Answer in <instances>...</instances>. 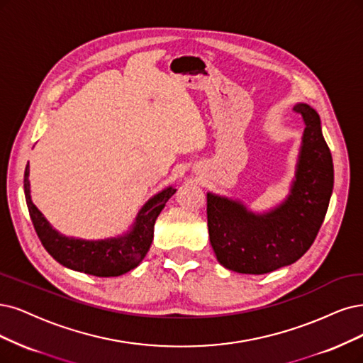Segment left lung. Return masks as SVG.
Instances as JSON below:
<instances>
[{
	"instance_id": "1",
	"label": "left lung",
	"mask_w": 363,
	"mask_h": 363,
	"mask_svg": "<svg viewBox=\"0 0 363 363\" xmlns=\"http://www.w3.org/2000/svg\"><path fill=\"white\" fill-rule=\"evenodd\" d=\"M305 123L296 174L283 203L264 213L224 196L208 193V230L217 260L239 274L262 275L299 260L323 224L333 190V163L320 116L298 103Z\"/></svg>"
}]
</instances>
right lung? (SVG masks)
I'll use <instances>...</instances> for the list:
<instances>
[{"instance_id": "right-lung-1", "label": "right lung", "mask_w": 363, "mask_h": 363, "mask_svg": "<svg viewBox=\"0 0 363 363\" xmlns=\"http://www.w3.org/2000/svg\"><path fill=\"white\" fill-rule=\"evenodd\" d=\"M28 177L30 166L26 164L23 174L26 206L38 239L42 240L46 251L69 269L101 278L119 277L140 264L152 244L157 217L166 206L167 200L177 193V189L167 186L166 190L147 200L125 235L101 240H85L64 236L53 229L33 203Z\"/></svg>"}]
</instances>
